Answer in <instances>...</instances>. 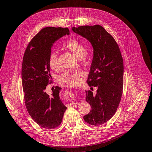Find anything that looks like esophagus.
Returning <instances> with one entry per match:
<instances>
[{
	"label": "esophagus",
	"mask_w": 152,
	"mask_h": 152,
	"mask_svg": "<svg viewBox=\"0 0 152 152\" xmlns=\"http://www.w3.org/2000/svg\"><path fill=\"white\" fill-rule=\"evenodd\" d=\"M71 94L72 96H71L70 94ZM68 96H69V97H70V99H73L74 98H75V93H74V92H70V94H68ZM73 104H74V103H71V104H70V105H73Z\"/></svg>",
	"instance_id": "obj_1"
}]
</instances>
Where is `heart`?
<instances>
[{"mask_svg":"<svg viewBox=\"0 0 152 152\" xmlns=\"http://www.w3.org/2000/svg\"><path fill=\"white\" fill-rule=\"evenodd\" d=\"M63 48L69 50L73 54L79 58L80 60L85 59L88 55V53L85 49V45L82 41L77 39H69L65 41L63 45ZM49 64L50 67L54 70H57L60 67L58 54L55 51H51L49 55ZM83 72L81 70H76L74 71H67L62 75L60 80L62 83L69 85H76L80 82V76L82 75Z\"/></svg>","mask_w":152,"mask_h":152,"instance_id":"heart-1","label":"heart"}]
</instances>
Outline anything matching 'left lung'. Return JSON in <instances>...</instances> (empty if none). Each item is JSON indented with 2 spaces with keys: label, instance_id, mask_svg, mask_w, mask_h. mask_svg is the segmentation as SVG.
I'll use <instances>...</instances> for the list:
<instances>
[{
  "label": "left lung",
  "instance_id": "1",
  "mask_svg": "<svg viewBox=\"0 0 152 152\" xmlns=\"http://www.w3.org/2000/svg\"><path fill=\"white\" fill-rule=\"evenodd\" d=\"M72 29L87 38L94 49L87 83L98 90L96 95L85 91L86 101L92 109L83 119L91 125H102L115 114L121 99L124 72L121 53L113 37L102 26L73 27Z\"/></svg>",
  "mask_w": 152,
  "mask_h": 152
}]
</instances>
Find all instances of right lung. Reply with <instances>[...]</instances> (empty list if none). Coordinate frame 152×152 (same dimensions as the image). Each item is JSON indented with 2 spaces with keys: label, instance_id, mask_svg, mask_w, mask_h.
I'll return each mask as SVG.
<instances>
[{
  "label": "right lung",
  "instance_id": "1",
  "mask_svg": "<svg viewBox=\"0 0 152 152\" xmlns=\"http://www.w3.org/2000/svg\"><path fill=\"white\" fill-rule=\"evenodd\" d=\"M65 34H69L67 28H43L29 43L23 58L22 81L26 107L31 118L45 129L59 126L67 109L60 98L61 87L56 86L50 95L45 92L52 82L48 60L51 48Z\"/></svg>",
  "mask_w": 152,
  "mask_h": 152
}]
</instances>
